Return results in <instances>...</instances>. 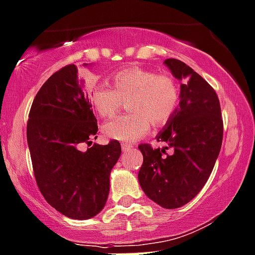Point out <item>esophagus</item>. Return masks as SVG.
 <instances>
[{"mask_svg":"<svg viewBox=\"0 0 255 255\" xmlns=\"http://www.w3.org/2000/svg\"><path fill=\"white\" fill-rule=\"evenodd\" d=\"M132 147V145H128V144H123L121 145V150H123V152H128L130 151Z\"/></svg>","mask_w":255,"mask_h":255,"instance_id":"esophagus-1","label":"esophagus"}]
</instances>
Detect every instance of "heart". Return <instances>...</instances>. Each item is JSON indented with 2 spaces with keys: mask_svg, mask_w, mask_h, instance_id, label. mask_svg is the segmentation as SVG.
<instances>
[{
  "mask_svg": "<svg viewBox=\"0 0 255 255\" xmlns=\"http://www.w3.org/2000/svg\"><path fill=\"white\" fill-rule=\"evenodd\" d=\"M89 98L99 116L113 119L128 101L130 114L105 124L106 136L123 142H132L144 136L150 123L164 125L179 105V85L171 75L130 67L115 72L111 87L93 85Z\"/></svg>",
  "mask_w": 255,
  "mask_h": 255,
  "instance_id": "heart-1",
  "label": "heart"
}]
</instances>
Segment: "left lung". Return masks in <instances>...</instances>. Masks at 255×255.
Masks as SVG:
<instances>
[{
	"instance_id": "8db88e82",
	"label": "left lung",
	"mask_w": 255,
	"mask_h": 255,
	"mask_svg": "<svg viewBox=\"0 0 255 255\" xmlns=\"http://www.w3.org/2000/svg\"><path fill=\"white\" fill-rule=\"evenodd\" d=\"M174 76L183 80L180 103L157 141L164 149L140 144L144 161L139 183L147 198L165 209H176L203 189L212 174L223 142V118L215 90L191 67L176 59H166ZM173 147V154L165 149Z\"/></svg>"
}]
</instances>
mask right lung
Here are the masks:
<instances>
[{
  "label": "right lung",
  "instance_id": "right-lung-1",
  "mask_svg": "<svg viewBox=\"0 0 255 255\" xmlns=\"http://www.w3.org/2000/svg\"><path fill=\"white\" fill-rule=\"evenodd\" d=\"M96 135L98 120L77 67L67 65L51 75L33 99L27 142L41 194L71 219L95 217L108 200L110 171L120 157L121 145L118 140L91 145Z\"/></svg>",
  "mask_w": 255,
  "mask_h": 255
}]
</instances>
